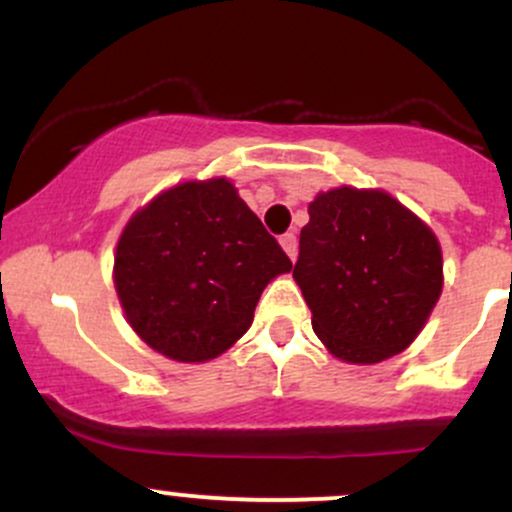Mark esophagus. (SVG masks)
I'll return each mask as SVG.
<instances>
[{"label": "esophagus", "mask_w": 512, "mask_h": 512, "mask_svg": "<svg viewBox=\"0 0 512 512\" xmlns=\"http://www.w3.org/2000/svg\"><path fill=\"white\" fill-rule=\"evenodd\" d=\"M279 243H281V248H284L286 255H289L291 260H296V252H298L296 236H293V233H284V236H281Z\"/></svg>", "instance_id": "34e87169"}]
</instances>
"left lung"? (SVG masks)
I'll use <instances>...</instances> for the list:
<instances>
[{
	"mask_svg": "<svg viewBox=\"0 0 512 512\" xmlns=\"http://www.w3.org/2000/svg\"><path fill=\"white\" fill-rule=\"evenodd\" d=\"M293 279L313 330L346 363H380L424 330L443 291L438 238L383 190L320 192Z\"/></svg>",
	"mask_w": 512,
	"mask_h": 512,
	"instance_id": "1",
	"label": "left lung"
}]
</instances>
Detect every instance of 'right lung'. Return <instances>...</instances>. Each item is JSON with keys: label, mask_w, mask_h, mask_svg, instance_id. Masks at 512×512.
Segmentation results:
<instances>
[{"label": "right lung", "mask_w": 512, "mask_h": 512, "mask_svg": "<svg viewBox=\"0 0 512 512\" xmlns=\"http://www.w3.org/2000/svg\"><path fill=\"white\" fill-rule=\"evenodd\" d=\"M291 267L231 182L195 180L129 219L117 240L115 289L151 349L202 363L248 332L264 286Z\"/></svg>", "instance_id": "right-lung-1"}]
</instances>
